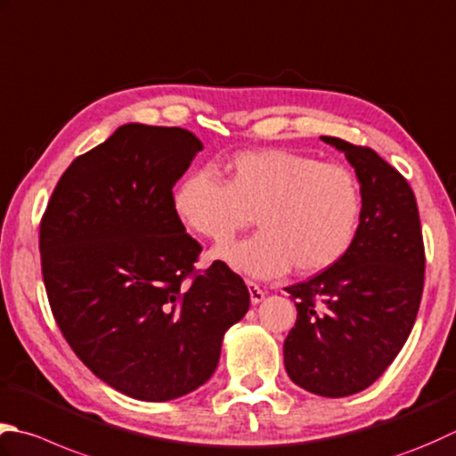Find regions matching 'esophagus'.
I'll return each mask as SVG.
<instances>
[{
    "instance_id": "1",
    "label": "esophagus",
    "mask_w": 456,
    "mask_h": 456,
    "mask_svg": "<svg viewBox=\"0 0 456 456\" xmlns=\"http://www.w3.org/2000/svg\"><path fill=\"white\" fill-rule=\"evenodd\" d=\"M247 287H248V294H251V302H253V305H258V302L265 298L263 289L258 287V284L253 282V281H247Z\"/></svg>"
}]
</instances>
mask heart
I'll return each instance as SVG.
<instances>
[{
  "mask_svg": "<svg viewBox=\"0 0 456 456\" xmlns=\"http://www.w3.org/2000/svg\"><path fill=\"white\" fill-rule=\"evenodd\" d=\"M227 174V183L211 169L190 174L175 187L174 209L187 227L217 245H227L255 216L261 233L216 253L235 271L258 279L290 266L316 274L352 248L363 195L350 167L290 150H253L231 158Z\"/></svg>",
  "mask_w": 456,
  "mask_h": 456,
  "instance_id": "heart-1",
  "label": "heart"
}]
</instances>
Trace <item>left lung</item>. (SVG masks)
<instances>
[{"label":"left lung","instance_id":"8db88e82","mask_svg":"<svg viewBox=\"0 0 456 456\" xmlns=\"http://www.w3.org/2000/svg\"><path fill=\"white\" fill-rule=\"evenodd\" d=\"M322 140L355 167L362 223L342 261L287 289L298 316L284 340V368L310 394L346 397L370 387L411 334L425 282V245L405 177L368 146Z\"/></svg>","mask_w":456,"mask_h":456}]
</instances>
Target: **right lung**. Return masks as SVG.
Masks as SVG:
<instances>
[{
	"instance_id": "1",
	"label": "right lung",
	"mask_w": 456,
	"mask_h": 456,
	"mask_svg": "<svg viewBox=\"0 0 456 456\" xmlns=\"http://www.w3.org/2000/svg\"><path fill=\"white\" fill-rule=\"evenodd\" d=\"M201 148L183 128L124 124L65 169L41 217L57 326L96 378L140 401L203 386L251 305L223 261L195 269L201 245L174 209V185Z\"/></svg>"
}]
</instances>
